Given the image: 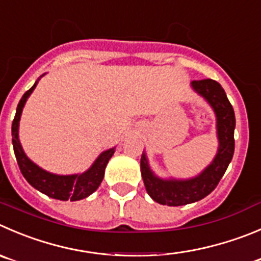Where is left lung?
<instances>
[{
    "label": "left lung",
    "mask_w": 261,
    "mask_h": 261,
    "mask_svg": "<svg viewBox=\"0 0 261 261\" xmlns=\"http://www.w3.org/2000/svg\"><path fill=\"white\" fill-rule=\"evenodd\" d=\"M192 87L201 96L209 101L217 114L219 150L214 161L198 177L190 180H163L156 178L148 168L145 153L141 156V174L146 191L153 201L168 205L180 206L196 202L206 197L218 186L224 175L234 152V110L225 95L223 87L213 79L193 81Z\"/></svg>",
    "instance_id": "1"
}]
</instances>
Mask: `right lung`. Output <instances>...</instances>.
<instances>
[{
  "label": "right lung",
  "mask_w": 261,
  "mask_h": 261,
  "mask_svg": "<svg viewBox=\"0 0 261 261\" xmlns=\"http://www.w3.org/2000/svg\"><path fill=\"white\" fill-rule=\"evenodd\" d=\"M36 86L37 83L24 93L21 100L17 103L16 114H15V118L12 120V146H14V152L16 156L19 169H20L24 178L28 180L29 185L33 186L36 190L44 193L48 197L63 201H78L82 198H86L87 196L95 192L98 186L101 185L103 174H105L106 165H108L109 160L114 155L115 150L111 148V150L101 153L97 160L95 161V164L89 168V170L79 175H55L44 172L36 164L32 163L24 153L20 142L17 140V128H19V120H20L24 103H25L29 95L33 92V89L36 88Z\"/></svg>",
  "instance_id": "obj_1"
}]
</instances>
